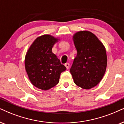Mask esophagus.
<instances>
[{"instance_id":"esophagus-1","label":"esophagus","mask_w":124,"mask_h":124,"mask_svg":"<svg viewBox=\"0 0 124 124\" xmlns=\"http://www.w3.org/2000/svg\"><path fill=\"white\" fill-rule=\"evenodd\" d=\"M65 66H66V67L67 69H69V67H70V64L69 63H66L65 64Z\"/></svg>"}]
</instances>
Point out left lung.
Returning <instances> with one entry per match:
<instances>
[{
	"mask_svg": "<svg viewBox=\"0 0 124 124\" xmlns=\"http://www.w3.org/2000/svg\"><path fill=\"white\" fill-rule=\"evenodd\" d=\"M77 51L70 71L78 86L90 89L99 84L105 73L107 56L105 48L92 32L81 31L73 36Z\"/></svg>",
	"mask_w": 124,
	"mask_h": 124,
	"instance_id": "obj_1",
	"label": "left lung"
}]
</instances>
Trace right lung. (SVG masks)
<instances>
[{
	"label": "right lung",
	"instance_id": "1",
	"mask_svg": "<svg viewBox=\"0 0 124 124\" xmlns=\"http://www.w3.org/2000/svg\"><path fill=\"white\" fill-rule=\"evenodd\" d=\"M58 39L43 35L34 40L25 57V69L30 81L37 88L47 90L58 84L66 67L52 52Z\"/></svg>",
	"mask_w": 124,
	"mask_h": 124
}]
</instances>
